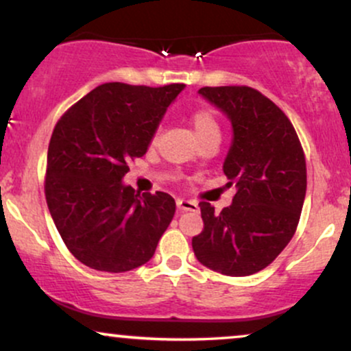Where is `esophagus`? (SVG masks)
I'll return each instance as SVG.
<instances>
[{
	"instance_id": "obj_1",
	"label": "esophagus",
	"mask_w": 351,
	"mask_h": 351,
	"mask_svg": "<svg viewBox=\"0 0 351 351\" xmlns=\"http://www.w3.org/2000/svg\"><path fill=\"white\" fill-rule=\"evenodd\" d=\"M176 206H178V209L181 213L184 211H198V203L196 201H191V199H184V198H178L176 199Z\"/></svg>"
}]
</instances>
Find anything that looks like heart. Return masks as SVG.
I'll use <instances>...</instances> for the list:
<instances>
[{
    "mask_svg": "<svg viewBox=\"0 0 351 351\" xmlns=\"http://www.w3.org/2000/svg\"><path fill=\"white\" fill-rule=\"evenodd\" d=\"M191 125L198 138H204L208 135H219V122H217L215 112L208 107H199L193 112Z\"/></svg>",
    "mask_w": 351,
    "mask_h": 351,
    "instance_id": "obj_1",
    "label": "heart"
}]
</instances>
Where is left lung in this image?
<instances>
[{"mask_svg": "<svg viewBox=\"0 0 351 351\" xmlns=\"http://www.w3.org/2000/svg\"><path fill=\"white\" fill-rule=\"evenodd\" d=\"M198 94L232 125L223 171L236 195L221 213L201 201L204 228L193 237V251L211 271L251 276L267 267L295 234L307 191L304 150L287 115L256 88L203 87Z\"/></svg>", "mask_w": 351, "mask_h": 351, "instance_id": "8db88e82", "label": "left lung"}]
</instances>
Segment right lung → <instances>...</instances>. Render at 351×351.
I'll list each match as a JSON object with an SVG mask.
<instances>
[{
	"mask_svg": "<svg viewBox=\"0 0 351 351\" xmlns=\"http://www.w3.org/2000/svg\"><path fill=\"white\" fill-rule=\"evenodd\" d=\"M184 84L108 82L66 112L47 150V208L75 259L102 272H127L152 259L175 216L168 193L140 196L122 183L128 162L148 150Z\"/></svg>",
	"mask_w": 351,
	"mask_h": 351,
	"instance_id": "obj_1",
	"label": "right lung"
}]
</instances>
